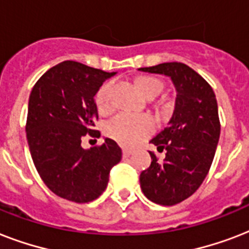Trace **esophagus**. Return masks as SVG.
<instances>
[{"label": "esophagus", "instance_id": "obj_1", "mask_svg": "<svg viewBox=\"0 0 249 249\" xmlns=\"http://www.w3.org/2000/svg\"><path fill=\"white\" fill-rule=\"evenodd\" d=\"M132 152L133 150H130V148H126V147L123 148V155L124 156H130L132 155Z\"/></svg>", "mask_w": 249, "mask_h": 249}]
</instances>
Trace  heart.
<instances>
[{"label": "heart", "mask_w": 249, "mask_h": 249, "mask_svg": "<svg viewBox=\"0 0 249 249\" xmlns=\"http://www.w3.org/2000/svg\"><path fill=\"white\" fill-rule=\"evenodd\" d=\"M136 85L141 93L146 97H156L161 91V83L152 76H141L136 80ZM112 83H106L99 88L95 94V105L101 113L108 112L112 108L111 102ZM155 130V121L148 115H134V113H119L106 125V133L124 146H136L147 138Z\"/></svg>", "instance_id": "obj_1"}]
</instances>
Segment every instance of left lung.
Returning <instances> with one entry per match:
<instances>
[{"label":"left lung","mask_w":249,"mask_h":249,"mask_svg":"<svg viewBox=\"0 0 249 249\" xmlns=\"http://www.w3.org/2000/svg\"><path fill=\"white\" fill-rule=\"evenodd\" d=\"M140 71L168 76L177 91L168 126L150 141L158 151H165V158L159 161L150 151L152 161L141 173V189L156 204H178L200 187L212 165L221 130L216 95L183 63H161Z\"/></svg>","instance_id":"left-lung-1"}]
</instances>
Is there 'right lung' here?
I'll use <instances>...</instances> for the list:
<instances>
[{
	"instance_id": "1",
	"label": "right lung",
	"mask_w": 249,
	"mask_h": 249,
	"mask_svg": "<svg viewBox=\"0 0 249 249\" xmlns=\"http://www.w3.org/2000/svg\"><path fill=\"white\" fill-rule=\"evenodd\" d=\"M115 73L66 60L45 72L31 91L25 125L31 156L45 185L63 199L95 200L121 160V148L109 138L89 150L81 146L86 134L101 136L93 129L94 95Z\"/></svg>"
}]
</instances>
